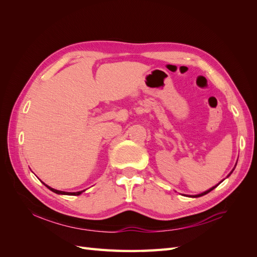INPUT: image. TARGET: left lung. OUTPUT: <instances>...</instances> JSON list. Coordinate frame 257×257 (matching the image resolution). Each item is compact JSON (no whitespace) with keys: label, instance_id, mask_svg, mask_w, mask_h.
I'll return each instance as SVG.
<instances>
[{"label":"left lung","instance_id":"obj_1","mask_svg":"<svg viewBox=\"0 0 257 257\" xmlns=\"http://www.w3.org/2000/svg\"><path fill=\"white\" fill-rule=\"evenodd\" d=\"M236 164H237V163H236ZM234 169H235V168H234ZM234 169H232V170H234ZM232 170H231V173H232ZM231 173H230V174H231ZM230 174H229V175H230ZM229 175H228V176H229ZM214 188H216V185H215V186H213V188H211V189H210V190H208V191L204 192V193H201V194H198V195H194L193 197H200V196H203V195H206V194H208L209 192H211V191H212V190H213Z\"/></svg>","mask_w":257,"mask_h":257}]
</instances>
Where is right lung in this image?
I'll return each mask as SVG.
<instances>
[{"instance_id":"add662e5","label":"right lung","mask_w":257,"mask_h":257,"mask_svg":"<svg viewBox=\"0 0 257 257\" xmlns=\"http://www.w3.org/2000/svg\"><path fill=\"white\" fill-rule=\"evenodd\" d=\"M46 185V184H45ZM47 186V188L50 190V191H52V192H54V193H57V194H64V195H80V194L83 192V191H80V192H74V193H68V192H62V191H58V190H54V189H52V188H50V186H48V185H46Z\"/></svg>"}]
</instances>
